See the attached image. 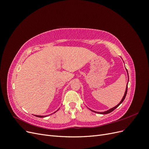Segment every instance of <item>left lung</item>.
<instances>
[{"instance_id": "obj_1", "label": "left lung", "mask_w": 149, "mask_h": 149, "mask_svg": "<svg viewBox=\"0 0 149 149\" xmlns=\"http://www.w3.org/2000/svg\"><path fill=\"white\" fill-rule=\"evenodd\" d=\"M127 85H128V84H127V87H126V90H125V94H124V96H123V98L122 99V100H121V101L119 102V104H118L116 106H115L114 107H113V108H112V109H109V110H108V111H106V112H95V111H93V112H97V113H99V114H109V113H110V112H112L113 111L114 109H116L117 107H118L120 104L123 102V101H124V99H125V96H126V94H127Z\"/></svg>"}]
</instances>
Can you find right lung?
Here are the masks:
<instances>
[{"mask_svg":"<svg viewBox=\"0 0 149 149\" xmlns=\"http://www.w3.org/2000/svg\"><path fill=\"white\" fill-rule=\"evenodd\" d=\"M35 116L38 117V118H44L45 117V116Z\"/></svg>","mask_w":149,"mask_h":149,"instance_id":"add662e5","label":"right lung"}]
</instances>
